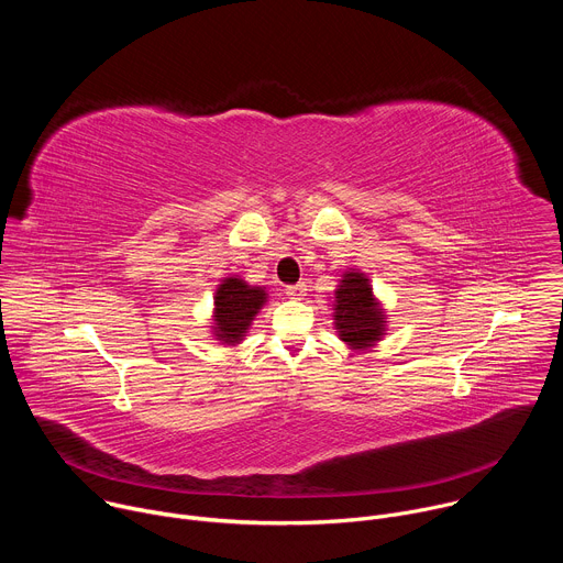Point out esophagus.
Here are the masks:
<instances>
[{"label": "esophagus", "instance_id": "1", "mask_svg": "<svg viewBox=\"0 0 563 563\" xmlns=\"http://www.w3.org/2000/svg\"><path fill=\"white\" fill-rule=\"evenodd\" d=\"M285 294H287L289 298H302V296L307 294V285H305V283H298V285H287V287H285Z\"/></svg>", "mask_w": 563, "mask_h": 563}]
</instances>
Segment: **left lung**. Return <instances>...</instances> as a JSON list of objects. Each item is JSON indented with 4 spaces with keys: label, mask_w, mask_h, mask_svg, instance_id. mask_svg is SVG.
Segmentation results:
<instances>
[{
    "label": "left lung",
    "mask_w": 563,
    "mask_h": 563,
    "mask_svg": "<svg viewBox=\"0 0 563 563\" xmlns=\"http://www.w3.org/2000/svg\"><path fill=\"white\" fill-rule=\"evenodd\" d=\"M385 311L372 294L369 278L361 272H345L334 291V328L352 350H367L385 334Z\"/></svg>",
    "instance_id": "1"
}]
</instances>
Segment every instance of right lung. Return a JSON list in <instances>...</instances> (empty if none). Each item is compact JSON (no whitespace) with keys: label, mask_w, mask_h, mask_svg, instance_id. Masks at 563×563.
<instances>
[{"label":"right lung","mask_w":563,"mask_h":563,"mask_svg":"<svg viewBox=\"0 0 563 563\" xmlns=\"http://www.w3.org/2000/svg\"><path fill=\"white\" fill-rule=\"evenodd\" d=\"M265 302L263 287H252L238 276L224 278L213 296V336L224 345H238Z\"/></svg>","instance_id":"obj_1"}]
</instances>
